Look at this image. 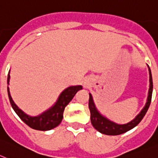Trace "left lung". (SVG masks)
<instances>
[{"label":"left lung","mask_w":158,"mask_h":158,"mask_svg":"<svg viewBox=\"0 0 158 158\" xmlns=\"http://www.w3.org/2000/svg\"><path fill=\"white\" fill-rule=\"evenodd\" d=\"M147 66L148 68H149V92H148L147 100H146L145 106L142 108L140 113L133 120L126 123V124H118V123H114L106 116H104L103 114H102L96 107L92 94L90 93L89 94V95H90L89 109H90V122H91V124L94 127V128L98 130V132L106 134V135H119V134H124L131 129L134 128L142 120L149 107V105L151 102L152 93H153V79H152L151 70L149 68V65Z\"/></svg>","instance_id":"obj_1"}]
</instances>
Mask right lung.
Wrapping results in <instances>:
<instances>
[{
	"label": "right lung",
	"instance_id": "1",
	"mask_svg": "<svg viewBox=\"0 0 158 158\" xmlns=\"http://www.w3.org/2000/svg\"><path fill=\"white\" fill-rule=\"evenodd\" d=\"M9 73H10V71L8 75V79H7L8 85L9 84V80H10ZM81 89H83V87L81 85L71 86L68 88L64 89L62 92L60 93V96L54 105L37 116H30L27 114L15 104L13 98L11 97L9 86H8V94H9V98L12 107L14 110L16 114L18 115L20 118L25 124L34 130L46 131V130H52L60 124L64 117L63 114H64L66 106L71 102L75 94Z\"/></svg>",
	"mask_w": 158,
	"mask_h": 158
}]
</instances>
